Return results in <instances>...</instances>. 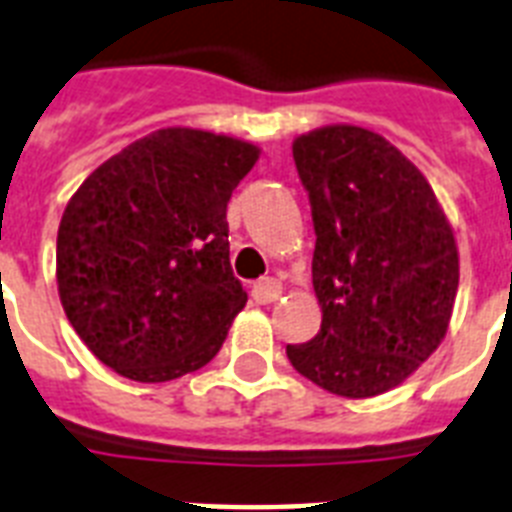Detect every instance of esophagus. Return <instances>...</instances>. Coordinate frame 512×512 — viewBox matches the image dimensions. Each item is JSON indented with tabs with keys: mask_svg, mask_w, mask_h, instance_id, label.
Returning a JSON list of instances; mask_svg holds the SVG:
<instances>
[{
	"mask_svg": "<svg viewBox=\"0 0 512 512\" xmlns=\"http://www.w3.org/2000/svg\"><path fill=\"white\" fill-rule=\"evenodd\" d=\"M284 294V286L278 278H260L252 284V299H255L257 305H270V302H276L278 297Z\"/></svg>",
	"mask_w": 512,
	"mask_h": 512,
	"instance_id": "34e87169",
	"label": "esophagus"
}]
</instances>
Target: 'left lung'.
Segmentation results:
<instances>
[{
  "instance_id": "1",
  "label": "left lung",
  "mask_w": 512,
  "mask_h": 512,
  "mask_svg": "<svg viewBox=\"0 0 512 512\" xmlns=\"http://www.w3.org/2000/svg\"><path fill=\"white\" fill-rule=\"evenodd\" d=\"M315 228L321 331L286 344L313 384L350 400L402 384L447 334L458 244L434 189L384 136L326 126L294 139Z\"/></svg>"
}]
</instances>
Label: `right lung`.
Wrapping results in <instances>:
<instances>
[{
	"mask_svg": "<svg viewBox=\"0 0 512 512\" xmlns=\"http://www.w3.org/2000/svg\"><path fill=\"white\" fill-rule=\"evenodd\" d=\"M260 149L162 128L102 162L65 207L57 289L94 355L141 384L218 355L247 292L228 260L226 207Z\"/></svg>",
	"mask_w": 512,
	"mask_h": 512,
	"instance_id": "obj_1",
	"label": "right lung"
}]
</instances>
